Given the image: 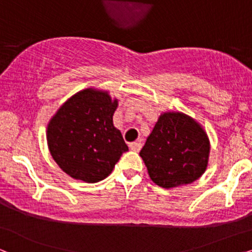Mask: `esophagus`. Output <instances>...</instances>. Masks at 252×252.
I'll return each mask as SVG.
<instances>
[{
  "label": "esophagus",
  "mask_w": 252,
  "mask_h": 252,
  "mask_svg": "<svg viewBox=\"0 0 252 252\" xmlns=\"http://www.w3.org/2000/svg\"><path fill=\"white\" fill-rule=\"evenodd\" d=\"M142 146H143V144L140 143V142H133V143H130L129 144L130 150L135 151V152H139L140 149H142Z\"/></svg>",
  "instance_id": "esophagus-1"
}]
</instances>
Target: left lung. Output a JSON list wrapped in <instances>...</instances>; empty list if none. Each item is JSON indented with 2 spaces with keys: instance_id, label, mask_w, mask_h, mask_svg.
<instances>
[{
  "instance_id": "obj_1",
  "label": "left lung",
  "mask_w": 252,
  "mask_h": 252,
  "mask_svg": "<svg viewBox=\"0 0 252 252\" xmlns=\"http://www.w3.org/2000/svg\"><path fill=\"white\" fill-rule=\"evenodd\" d=\"M209 153V138L196 121L182 113H165L139 156L151 180L169 189L198 180L207 167Z\"/></svg>"
}]
</instances>
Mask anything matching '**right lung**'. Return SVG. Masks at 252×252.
<instances>
[{"label":"right lung","mask_w":252,"mask_h":252,"mask_svg":"<svg viewBox=\"0 0 252 252\" xmlns=\"http://www.w3.org/2000/svg\"><path fill=\"white\" fill-rule=\"evenodd\" d=\"M117 100L107 92L87 89L70 98L47 128L53 159L76 180L102 181L128 151L120 130L113 126Z\"/></svg>","instance_id":"1"}]
</instances>
